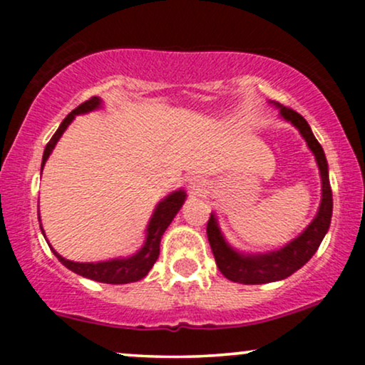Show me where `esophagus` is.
Returning a JSON list of instances; mask_svg holds the SVG:
<instances>
[{
  "label": "esophagus",
  "instance_id": "obj_1",
  "mask_svg": "<svg viewBox=\"0 0 365 365\" xmlns=\"http://www.w3.org/2000/svg\"><path fill=\"white\" fill-rule=\"evenodd\" d=\"M188 188H190L192 192H200L202 190V182L200 180H190V185H188Z\"/></svg>",
  "mask_w": 365,
  "mask_h": 365
}]
</instances>
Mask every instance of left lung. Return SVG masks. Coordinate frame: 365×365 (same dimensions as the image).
Wrapping results in <instances>:
<instances>
[{
    "label": "left lung",
    "mask_w": 365,
    "mask_h": 365,
    "mask_svg": "<svg viewBox=\"0 0 365 365\" xmlns=\"http://www.w3.org/2000/svg\"><path fill=\"white\" fill-rule=\"evenodd\" d=\"M276 106L279 108V113H282L284 120L292 121L299 128V132L302 133L305 142H307L309 149L316 156L322 180L321 206L317 216L314 217V221L307 226V230H305L302 235L297 237L295 240L284 245L283 249L262 255H242L235 252L225 242L220 226H217V220L211 212V217L207 221L209 245H211L217 267H220L225 278L237 283L261 284L279 282V279L288 278L295 271H299L316 254V250L319 249L322 238H324L329 228L331 215H333V194H331L328 161H326L324 150H322L321 144L314 137L311 127H309V123L302 115L293 111L292 108L282 106V104H276Z\"/></svg>",
    "instance_id": "8db88e82"
}]
</instances>
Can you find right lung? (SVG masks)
Returning a JSON list of instances; mask_svg holds the SVG:
<instances>
[{
  "instance_id": "add662e5",
  "label": "right lung",
  "mask_w": 365,
  "mask_h": 365,
  "mask_svg": "<svg viewBox=\"0 0 365 365\" xmlns=\"http://www.w3.org/2000/svg\"><path fill=\"white\" fill-rule=\"evenodd\" d=\"M101 104V99L99 98H91L87 99L86 103H82L81 106H77L72 113H68L65 120L61 121L60 128L54 132L51 140L46 145L44 154H43V165H41V171H43L44 163L48 161L49 154L56 145V142L60 140L61 133L65 132V128L72 123L75 115H81V113H87L99 108ZM185 202V192L177 190L173 194H170L166 199H163L161 202L158 204V207L154 209V215L150 217L149 226H148V237H145V244L135 255L128 259H113V261L106 262H73L68 261V259L61 257L60 254L54 252L63 266L68 267L73 273L83 276V278L94 279V282L101 283H111V284H123V283H132L139 282V279L144 278L145 274L149 273L150 267L154 266V262L158 261L159 255V242H161L163 233L166 232L171 221L177 212L182 207V204ZM43 230V226H41Z\"/></svg>"
}]
</instances>
